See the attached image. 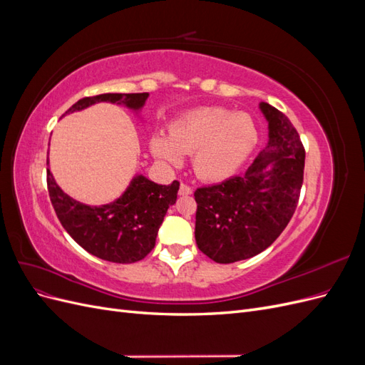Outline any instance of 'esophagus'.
<instances>
[{"instance_id": "1", "label": "esophagus", "mask_w": 365, "mask_h": 365, "mask_svg": "<svg viewBox=\"0 0 365 365\" xmlns=\"http://www.w3.org/2000/svg\"><path fill=\"white\" fill-rule=\"evenodd\" d=\"M192 193H193V189H192L190 185H187V184H181L180 185V195L181 196H189Z\"/></svg>"}]
</instances>
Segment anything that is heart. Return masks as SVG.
<instances>
[{
    "label": "heart",
    "instance_id": "heart-1",
    "mask_svg": "<svg viewBox=\"0 0 365 365\" xmlns=\"http://www.w3.org/2000/svg\"><path fill=\"white\" fill-rule=\"evenodd\" d=\"M259 143V129L247 113L222 106L189 109L169 125L168 135L153 134L149 149L169 168H180L192 155L195 173L204 181H224L250 158Z\"/></svg>",
    "mask_w": 365,
    "mask_h": 365
}]
</instances>
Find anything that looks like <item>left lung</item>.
<instances>
[{
    "label": "left lung",
    "mask_w": 365,
    "mask_h": 365,
    "mask_svg": "<svg viewBox=\"0 0 365 365\" xmlns=\"http://www.w3.org/2000/svg\"><path fill=\"white\" fill-rule=\"evenodd\" d=\"M268 143L245 173L195 192L197 248L217 263L257 256L277 239L300 197L304 149L289 118L267 102Z\"/></svg>",
    "instance_id": "obj_1"
}]
</instances>
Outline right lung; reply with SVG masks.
<instances>
[{"instance_id":"1","label":"right lung","mask_w":365,"mask_h":365,"mask_svg":"<svg viewBox=\"0 0 365 365\" xmlns=\"http://www.w3.org/2000/svg\"><path fill=\"white\" fill-rule=\"evenodd\" d=\"M148 97L149 93L85 97L63 115L108 102L125 106L140 117ZM47 164H50L48 160ZM47 184L54 212L67 233L93 256L114 263H134L148 256L155 247L168 208L176 202L180 190L178 181L163 185L137 173L115 201L88 205L65 193L50 168L47 169Z\"/></svg>"}]
</instances>
